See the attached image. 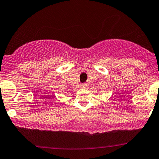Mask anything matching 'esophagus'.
<instances>
[{
  "mask_svg": "<svg viewBox=\"0 0 159 159\" xmlns=\"http://www.w3.org/2000/svg\"><path fill=\"white\" fill-rule=\"evenodd\" d=\"M81 87L83 88V89H85V88L87 87V84H86V83H83V84H81Z\"/></svg>",
  "mask_w": 159,
  "mask_h": 159,
  "instance_id": "obj_1",
  "label": "esophagus"
}]
</instances>
